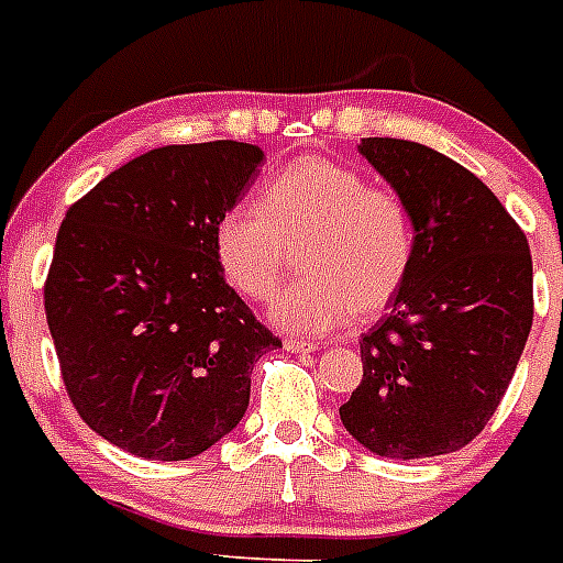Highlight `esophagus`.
Segmentation results:
<instances>
[{
	"instance_id": "obj_1",
	"label": "esophagus",
	"mask_w": 563,
	"mask_h": 563,
	"mask_svg": "<svg viewBox=\"0 0 563 563\" xmlns=\"http://www.w3.org/2000/svg\"><path fill=\"white\" fill-rule=\"evenodd\" d=\"M286 350H289V353H314V350H318V344H312V341H303V338H286Z\"/></svg>"
}]
</instances>
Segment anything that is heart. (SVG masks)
<instances>
[{
  "label": "heart",
  "instance_id": "b5f03b06",
  "mask_svg": "<svg viewBox=\"0 0 563 563\" xmlns=\"http://www.w3.org/2000/svg\"><path fill=\"white\" fill-rule=\"evenodd\" d=\"M295 242H303V274L274 297L272 321L297 335H323L385 309L413 263V222L399 196L323 155L280 167L257 205H231L213 225L219 272L245 300L277 289Z\"/></svg>",
  "mask_w": 563,
  "mask_h": 563
}]
</instances>
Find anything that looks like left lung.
<instances>
[{"label":"left lung","instance_id":"8db88e82","mask_svg":"<svg viewBox=\"0 0 563 563\" xmlns=\"http://www.w3.org/2000/svg\"><path fill=\"white\" fill-rule=\"evenodd\" d=\"M413 222V263L361 335L364 378L341 422L378 456L460 451L504 399L532 329L527 234L463 164L416 141L364 139Z\"/></svg>","mask_w":563,"mask_h":563}]
</instances>
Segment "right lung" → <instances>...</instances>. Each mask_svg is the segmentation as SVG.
I'll return each mask as SVG.
<instances>
[{
	"label": "right lung",
	"instance_id": "1",
	"mask_svg": "<svg viewBox=\"0 0 563 563\" xmlns=\"http://www.w3.org/2000/svg\"><path fill=\"white\" fill-rule=\"evenodd\" d=\"M263 150H150L66 210L45 318L68 399L91 431L144 460H190L240 424L251 369L280 338L213 257L219 213L249 194Z\"/></svg>",
	"mask_w": 563,
	"mask_h": 563
}]
</instances>
